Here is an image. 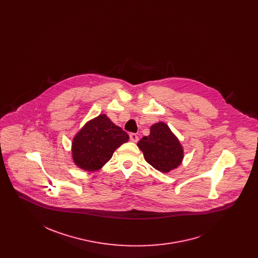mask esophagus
<instances>
[{
	"label": "esophagus",
	"instance_id": "obj_1",
	"mask_svg": "<svg viewBox=\"0 0 258 258\" xmlns=\"http://www.w3.org/2000/svg\"><path fill=\"white\" fill-rule=\"evenodd\" d=\"M130 139H131V141L132 142H138V140H139V138H138V135H135V134H131L130 135Z\"/></svg>",
	"mask_w": 258,
	"mask_h": 258
}]
</instances>
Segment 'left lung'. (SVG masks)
<instances>
[{"instance_id":"left-lung-1","label":"left lung","mask_w":258,"mask_h":258,"mask_svg":"<svg viewBox=\"0 0 258 258\" xmlns=\"http://www.w3.org/2000/svg\"><path fill=\"white\" fill-rule=\"evenodd\" d=\"M137 146L148 163L162 173L177 168L184 159V148L180 140L163 122L152 124L150 135L144 136Z\"/></svg>"}]
</instances>
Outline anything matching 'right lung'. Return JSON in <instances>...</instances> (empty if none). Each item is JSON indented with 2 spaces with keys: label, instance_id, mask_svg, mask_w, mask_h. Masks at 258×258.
<instances>
[{
  "label": "right lung",
  "instance_id": "1",
  "mask_svg": "<svg viewBox=\"0 0 258 258\" xmlns=\"http://www.w3.org/2000/svg\"><path fill=\"white\" fill-rule=\"evenodd\" d=\"M128 141V135L105 114L88 121L74 135L72 157L84 171L99 170L110 160L117 148Z\"/></svg>",
  "mask_w": 258,
  "mask_h": 258
}]
</instances>
